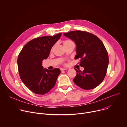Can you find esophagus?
Listing matches in <instances>:
<instances>
[{
    "instance_id": "34e87169",
    "label": "esophagus",
    "mask_w": 127,
    "mask_h": 127,
    "mask_svg": "<svg viewBox=\"0 0 127 127\" xmlns=\"http://www.w3.org/2000/svg\"><path fill=\"white\" fill-rule=\"evenodd\" d=\"M67 69H66V68H61V71H64V70H67Z\"/></svg>"
}]
</instances>
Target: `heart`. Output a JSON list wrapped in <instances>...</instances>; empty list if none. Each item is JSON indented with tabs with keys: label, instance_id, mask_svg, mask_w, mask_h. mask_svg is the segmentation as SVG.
<instances>
[{
	"label": "heart",
	"instance_id": "heart-1",
	"mask_svg": "<svg viewBox=\"0 0 127 127\" xmlns=\"http://www.w3.org/2000/svg\"><path fill=\"white\" fill-rule=\"evenodd\" d=\"M62 43H63V46H64V47H66V46H68V45H70V44H74L73 42H72V41L71 40H69V39H65V40H63V42H62ZM54 47H55V45L53 46L52 47V48H51V51H53V50Z\"/></svg>",
	"mask_w": 127,
	"mask_h": 127
}]
</instances>
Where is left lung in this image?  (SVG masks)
Segmentation results:
<instances>
[{"instance_id": "left-lung-1", "label": "left lung", "mask_w": 127, "mask_h": 127, "mask_svg": "<svg viewBox=\"0 0 127 127\" xmlns=\"http://www.w3.org/2000/svg\"><path fill=\"white\" fill-rule=\"evenodd\" d=\"M64 35L76 45L75 59L80 58V66L84 69L77 70L73 81L80 88L89 90L97 87L103 80L108 64L107 50L102 41L92 33L73 31Z\"/></svg>"}]
</instances>
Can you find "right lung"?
I'll use <instances>...</instances> for the list:
<instances>
[{
	"label": "right lung",
	"instance_id": "right-lung-1",
	"mask_svg": "<svg viewBox=\"0 0 127 127\" xmlns=\"http://www.w3.org/2000/svg\"><path fill=\"white\" fill-rule=\"evenodd\" d=\"M62 33L44 36L29 41L22 49L17 58L20 76L25 85L35 94L44 95L54 87L60 74L59 68L43 69L42 61Z\"/></svg>",
	"mask_w": 127,
	"mask_h": 127
}]
</instances>
